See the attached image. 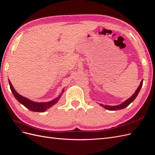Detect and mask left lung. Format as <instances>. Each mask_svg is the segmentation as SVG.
<instances>
[{
  "mask_svg": "<svg viewBox=\"0 0 155 155\" xmlns=\"http://www.w3.org/2000/svg\"><path fill=\"white\" fill-rule=\"evenodd\" d=\"M142 85H143V79L142 80L141 83H140L139 87L137 89V91H135V92L132 95V96L128 98V99L125 100L124 102L121 103L120 105H115V106H110V105H103V104H100V105L104 107V109H106L109 110H121V109H125V107H127L130 104H131V103H132L135 100V98L137 97V96H138L140 89H141V88L142 87Z\"/></svg>",
  "mask_w": 155,
  "mask_h": 155,
  "instance_id": "obj_1",
  "label": "left lung"
}]
</instances>
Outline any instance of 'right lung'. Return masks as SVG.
Instances as JSON below:
<instances>
[{"mask_svg": "<svg viewBox=\"0 0 155 155\" xmlns=\"http://www.w3.org/2000/svg\"><path fill=\"white\" fill-rule=\"evenodd\" d=\"M9 84H10V89L13 93V96H15L16 98V100L21 103V104H22L25 107H26L27 109H28L30 110L33 111V112H45L46 110L48 109L49 108L51 107H52L55 104H57L59 100L60 99L61 96H62V94L64 92V88L62 90L60 94L59 95L58 97H57L53 100H51L50 101L48 102H35L34 101H31L28 98H27L26 97L22 96L20 95L17 92V91L15 90V88H13V85H12V83L10 82V79H9Z\"/></svg>", "mask_w": 155, "mask_h": 155, "instance_id": "add662e5", "label": "right lung"}]
</instances>
